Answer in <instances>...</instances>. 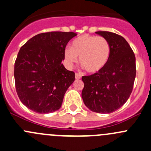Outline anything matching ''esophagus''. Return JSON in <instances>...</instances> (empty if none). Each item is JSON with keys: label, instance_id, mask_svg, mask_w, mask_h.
I'll use <instances>...</instances> for the list:
<instances>
[{"label": "esophagus", "instance_id": "obj_1", "mask_svg": "<svg viewBox=\"0 0 151 151\" xmlns=\"http://www.w3.org/2000/svg\"><path fill=\"white\" fill-rule=\"evenodd\" d=\"M75 78L77 79V80L80 79L81 78V74H79V73H75Z\"/></svg>", "mask_w": 151, "mask_h": 151}]
</instances>
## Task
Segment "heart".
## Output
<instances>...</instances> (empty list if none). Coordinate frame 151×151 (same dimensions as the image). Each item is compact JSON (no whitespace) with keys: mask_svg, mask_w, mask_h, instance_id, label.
<instances>
[{"mask_svg":"<svg viewBox=\"0 0 151 151\" xmlns=\"http://www.w3.org/2000/svg\"><path fill=\"white\" fill-rule=\"evenodd\" d=\"M110 54V45L103 36L83 35L73 41L65 50L64 55L69 66L78 61L86 71L96 73L104 68Z\"/></svg>","mask_w":151,"mask_h":151,"instance_id":"b5f03b06","label":"heart"}]
</instances>
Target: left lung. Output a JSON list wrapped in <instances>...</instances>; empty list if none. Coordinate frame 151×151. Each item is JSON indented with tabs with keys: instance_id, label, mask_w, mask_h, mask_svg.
<instances>
[{
	"instance_id": "1",
	"label": "left lung",
	"mask_w": 151,
	"mask_h": 151,
	"mask_svg": "<svg viewBox=\"0 0 151 151\" xmlns=\"http://www.w3.org/2000/svg\"><path fill=\"white\" fill-rule=\"evenodd\" d=\"M107 39L110 54L98 72L83 76L82 97L85 106L98 113H111L123 106L130 96L136 77L134 53L123 36L109 31H97Z\"/></svg>"
}]
</instances>
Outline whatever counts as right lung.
<instances>
[{"mask_svg":"<svg viewBox=\"0 0 151 151\" xmlns=\"http://www.w3.org/2000/svg\"><path fill=\"white\" fill-rule=\"evenodd\" d=\"M74 32L52 31L36 35L21 47L14 63L15 88L28 109L50 113L60 108L75 74L65 68L66 45Z\"/></svg>","mask_w":151,"mask_h":151,"instance_id":"1","label":"right lung"}]
</instances>
